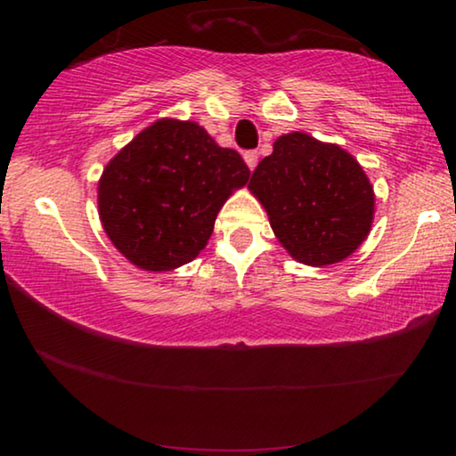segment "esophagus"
I'll return each instance as SVG.
<instances>
[{"label": "esophagus", "mask_w": 456, "mask_h": 456, "mask_svg": "<svg viewBox=\"0 0 456 456\" xmlns=\"http://www.w3.org/2000/svg\"><path fill=\"white\" fill-rule=\"evenodd\" d=\"M257 159H259L257 151H247V153H245V161H247V166L251 167V170H253L255 166H257Z\"/></svg>", "instance_id": "esophagus-1"}]
</instances>
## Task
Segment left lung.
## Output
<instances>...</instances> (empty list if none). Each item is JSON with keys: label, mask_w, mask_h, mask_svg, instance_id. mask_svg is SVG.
Segmentation results:
<instances>
[{"label": "left lung", "mask_w": 456, "mask_h": 456, "mask_svg": "<svg viewBox=\"0 0 456 456\" xmlns=\"http://www.w3.org/2000/svg\"><path fill=\"white\" fill-rule=\"evenodd\" d=\"M248 189L270 216L273 234L301 264L346 259L370 234L373 189L357 159L338 145L305 133L280 136Z\"/></svg>", "instance_id": "obj_1"}]
</instances>
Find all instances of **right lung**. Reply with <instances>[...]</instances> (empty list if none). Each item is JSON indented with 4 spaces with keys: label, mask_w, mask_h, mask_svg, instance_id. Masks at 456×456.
I'll return each mask as SVG.
<instances>
[{
    "label": "right lung",
    "mask_w": 456,
    "mask_h": 456,
    "mask_svg": "<svg viewBox=\"0 0 456 456\" xmlns=\"http://www.w3.org/2000/svg\"><path fill=\"white\" fill-rule=\"evenodd\" d=\"M251 170L195 122L158 120L136 134L99 180V216L130 264L167 272L208 245L217 211Z\"/></svg>",
    "instance_id": "obj_1"
}]
</instances>
